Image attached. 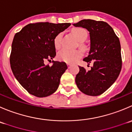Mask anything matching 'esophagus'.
<instances>
[{
	"instance_id": "obj_1",
	"label": "esophagus",
	"mask_w": 132,
	"mask_h": 132,
	"mask_svg": "<svg viewBox=\"0 0 132 132\" xmlns=\"http://www.w3.org/2000/svg\"><path fill=\"white\" fill-rule=\"evenodd\" d=\"M71 64H70V63H67V66H68V68H70V67H71Z\"/></svg>"
}]
</instances>
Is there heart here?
<instances>
[{
	"label": "heart",
	"mask_w": 132,
	"mask_h": 132,
	"mask_svg": "<svg viewBox=\"0 0 132 132\" xmlns=\"http://www.w3.org/2000/svg\"><path fill=\"white\" fill-rule=\"evenodd\" d=\"M73 34L76 39L79 41L82 42L86 40L87 37V32L84 29L82 28H76L73 29ZM62 34L60 33L56 35L53 43L54 46L57 50H59L61 47V40H62ZM82 56V53L79 50H69L64 49L60 51L57 54V59L59 61L67 62V63H73L76 62Z\"/></svg>",
	"instance_id": "b5f03b06"
}]
</instances>
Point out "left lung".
Returning <instances> with one entry per match:
<instances>
[{
	"mask_svg": "<svg viewBox=\"0 0 132 132\" xmlns=\"http://www.w3.org/2000/svg\"><path fill=\"white\" fill-rule=\"evenodd\" d=\"M73 26L86 28L89 32L90 50L83 61L88 65L93 64L88 71L79 66L75 82L84 94L101 95L115 82L121 72L122 58L119 39L106 22L84 19Z\"/></svg>",
	"mask_w": 132,
	"mask_h": 132,
	"instance_id": "left-lung-1",
	"label": "left lung"
}]
</instances>
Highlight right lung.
<instances>
[{
  "label": "right lung",
  "instance_id": "1",
  "mask_svg": "<svg viewBox=\"0 0 132 132\" xmlns=\"http://www.w3.org/2000/svg\"><path fill=\"white\" fill-rule=\"evenodd\" d=\"M70 25V23H33L15 35L10 66L16 80L30 94L45 97L58 88L67 65L64 62L52 61L53 65L50 66L44 64V61L54 58L55 37Z\"/></svg>",
  "mask_w": 132,
  "mask_h": 132
}]
</instances>
